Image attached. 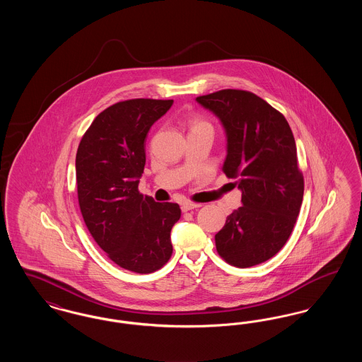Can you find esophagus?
Masks as SVG:
<instances>
[{"label": "esophagus", "mask_w": 362, "mask_h": 362, "mask_svg": "<svg viewBox=\"0 0 362 362\" xmlns=\"http://www.w3.org/2000/svg\"><path fill=\"white\" fill-rule=\"evenodd\" d=\"M198 207H201L199 204H192V202H185V204H182V211H189V210H194V209H198Z\"/></svg>", "instance_id": "1"}]
</instances>
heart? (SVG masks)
I'll use <instances>...</instances> for the list:
<instances>
[{"label":"heart","mask_w":362,"mask_h":362,"mask_svg":"<svg viewBox=\"0 0 362 362\" xmlns=\"http://www.w3.org/2000/svg\"><path fill=\"white\" fill-rule=\"evenodd\" d=\"M198 129H210L211 130V124L205 119H202V118L194 117L189 122V132L191 130H198Z\"/></svg>","instance_id":"obj_1"}]
</instances>
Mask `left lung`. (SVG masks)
I'll use <instances>...</instances> for the list:
<instances>
[{
	"label": "left lung",
	"mask_w": 362,
	"mask_h": 362,
	"mask_svg": "<svg viewBox=\"0 0 362 362\" xmlns=\"http://www.w3.org/2000/svg\"><path fill=\"white\" fill-rule=\"evenodd\" d=\"M197 102L216 114L226 133L223 171L238 179L243 206L216 235L226 263L245 269L273 258L292 233L304 195L292 130L285 117L255 93L221 89Z\"/></svg>",
	"instance_id": "1"
}]
</instances>
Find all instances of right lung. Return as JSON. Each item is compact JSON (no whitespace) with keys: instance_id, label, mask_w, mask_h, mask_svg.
<instances>
[{"instance_id":"obj_1","label":"right lung","mask_w":362,"mask_h":362,"mask_svg":"<svg viewBox=\"0 0 362 362\" xmlns=\"http://www.w3.org/2000/svg\"><path fill=\"white\" fill-rule=\"evenodd\" d=\"M173 100L132 99L102 111L76 155L78 205L93 240L114 263L138 274L161 269L173 255L171 229L180 207L138 191L145 138Z\"/></svg>"}]
</instances>
